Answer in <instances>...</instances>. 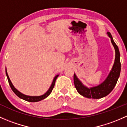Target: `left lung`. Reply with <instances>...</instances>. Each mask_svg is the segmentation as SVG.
<instances>
[{"label":"left lung","instance_id":"1","mask_svg":"<svg viewBox=\"0 0 127 127\" xmlns=\"http://www.w3.org/2000/svg\"><path fill=\"white\" fill-rule=\"evenodd\" d=\"M107 34L111 39V43L115 49L116 56L113 66L106 79L99 85L88 88L82 84V82L78 79L75 74H74V85L77 91L79 94L86 98L99 99L107 96L112 92L114 87L116 86L120 76L121 64L120 61V52L119 48L114 41L111 33L107 32Z\"/></svg>","mask_w":127,"mask_h":127}]
</instances>
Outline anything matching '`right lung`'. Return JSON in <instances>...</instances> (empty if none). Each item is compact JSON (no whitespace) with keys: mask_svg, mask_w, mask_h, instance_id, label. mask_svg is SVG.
Returning <instances> with one entry per match:
<instances>
[{"mask_svg":"<svg viewBox=\"0 0 127 127\" xmlns=\"http://www.w3.org/2000/svg\"><path fill=\"white\" fill-rule=\"evenodd\" d=\"M5 72H6V75H7V79H8L9 85H10V87H11V90H13V92L14 93H15V94H16V95L19 97V98H20L21 99H24V100L27 101H29V102L40 101L42 100V99H45V98H46L47 97H48V96L50 95V94L52 93V90H53V88H54L55 84V81H56V79H57L58 77L59 76V74H58V75H56V76L55 77L54 79H53V82H52V85H51L50 87L49 88V89L47 90V92H46L45 93H44V94L42 95H40V96H29V95H26L23 94V93H21L20 92H19V91L18 90L13 86V85L12 83H11V80H10V78H9L8 73H7V69H5Z\"/></svg>","mask_w":127,"mask_h":127,"instance_id":"1","label":"right lung"}]
</instances>
